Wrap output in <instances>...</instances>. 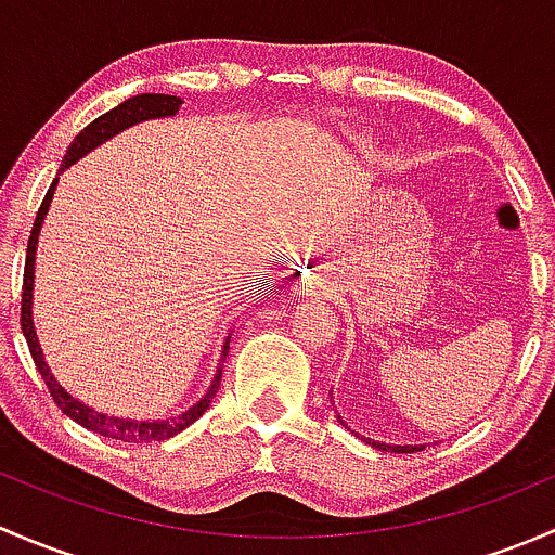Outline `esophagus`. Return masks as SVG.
Instances as JSON below:
<instances>
[{
  "mask_svg": "<svg viewBox=\"0 0 555 555\" xmlns=\"http://www.w3.org/2000/svg\"><path fill=\"white\" fill-rule=\"evenodd\" d=\"M322 284L324 282L317 276V273H306V276L298 279V293L313 295V293H319V289H322Z\"/></svg>",
  "mask_w": 555,
  "mask_h": 555,
  "instance_id": "obj_1",
  "label": "esophagus"
}]
</instances>
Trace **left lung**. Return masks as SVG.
Listing matches in <instances>:
<instances>
[{
    "mask_svg": "<svg viewBox=\"0 0 555 555\" xmlns=\"http://www.w3.org/2000/svg\"><path fill=\"white\" fill-rule=\"evenodd\" d=\"M338 422L344 424V418L338 416ZM371 446H376L378 451H391V453H411V451H422L418 446H386V443H376V440H371Z\"/></svg>",
    "mask_w": 555,
    "mask_h": 555,
    "instance_id": "obj_1",
    "label": "left lung"
}]
</instances>
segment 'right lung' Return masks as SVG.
<instances>
[{
	"instance_id": "right-lung-1",
	"label": "right lung",
	"mask_w": 555,
	"mask_h": 555,
	"mask_svg": "<svg viewBox=\"0 0 555 555\" xmlns=\"http://www.w3.org/2000/svg\"><path fill=\"white\" fill-rule=\"evenodd\" d=\"M179 106H182V99L179 96H169V93H139V96L126 99L122 104H117L115 109L104 112L102 117H96L93 122H88L80 133L75 137V142L69 144L66 150L64 160H61V171L69 169L72 164L88 155L91 150H96L99 144H104L106 139H112L115 133L126 131V128L137 126V122L144 120H158V117H171L177 115ZM55 184H59V177L53 179L50 190L44 193L42 206H39L37 217H35V228H31V236H29V249H26V268H24V293H21V330H24V338L29 344L31 351V360H35L39 376H42L44 386H48L50 397H53L55 405L61 408V413L77 422L80 427L91 429V433L104 435L109 440H120V443H150V440H166L173 438L177 433H182L184 427L195 422L198 416H204L206 408L211 405L215 400L217 389H220L222 382V371L215 373V382H211L206 395L195 402L190 411H184L182 416H171L164 418V422H137V418H117V416H106V413L93 411L91 405L80 402L77 397H72L69 391L64 389L55 376L50 373L48 362H44L42 349H39V340H37V330H35V319H31V289H35V255H37V236H39V228H42L44 215H48V206L53 201L55 193ZM228 346H231V335H228L225 346H222V360L228 357Z\"/></svg>"
}]
</instances>
